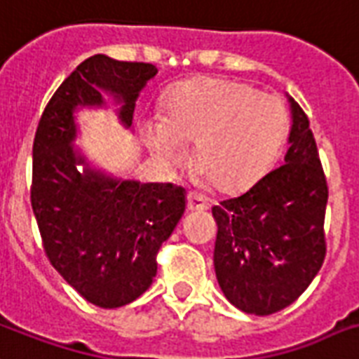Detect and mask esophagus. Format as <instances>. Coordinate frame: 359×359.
Masks as SVG:
<instances>
[{
    "mask_svg": "<svg viewBox=\"0 0 359 359\" xmlns=\"http://www.w3.org/2000/svg\"><path fill=\"white\" fill-rule=\"evenodd\" d=\"M186 207L188 210H207L209 209V203H207V199L198 196V194H194V191H188L186 194Z\"/></svg>",
    "mask_w": 359,
    "mask_h": 359,
    "instance_id": "esophagus-1",
    "label": "esophagus"
}]
</instances>
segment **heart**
Here are the masks:
<instances>
[{
    "label": "heart",
    "instance_id": "b5f03b06",
    "mask_svg": "<svg viewBox=\"0 0 359 359\" xmlns=\"http://www.w3.org/2000/svg\"><path fill=\"white\" fill-rule=\"evenodd\" d=\"M288 126L277 95L229 79H191L171 90L163 116L144 122L160 160L179 163L194 144V168L216 191L231 194L259 180L275 160Z\"/></svg>",
    "mask_w": 359,
    "mask_h": 359
}]
</instances>
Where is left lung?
Listing matches in <instances>:
<instances>
[{
	"mask_svg": "<svg viewBox=\"0 0 359 359\" xmlns=\"http://www.w3.org/2000/svg\"><path fill=\"white\" fill-rule=\"evenodd\" d=\"M292 103L284 163L250 190L212 207L215 271L229 303L267 316L292 305L324 264L325 180L305 111Z\"/></svg>",
	"mask_w": 359,
	"mask_h": 359,
	"instance_id": "1",
	"label": "left lung"
}]
</instances>
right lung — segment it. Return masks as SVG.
Here are the masks:
<instances>
[{
  "instance_id": "right-lung-1",
  "label": "right lung",
  "mask_w": 359,
  "mask_h": 359,
  "mask_svg": "<svg viewBox=\"0 0 359 359\" xmlns=\"http://www.w3.org/2000/svg\"><path fill=\"white\" fill-rule=\"evenodd\" d=\"M156 67L103 54L84 60L54 92L34 139L32 209L52 267L92 305L124 307L150 288L158 252L184 215V190L139 184L82 170L75 156L73 111L101 105V90L124 105L131 126L135 100Z\"/></svg>"
}]
</instances>
